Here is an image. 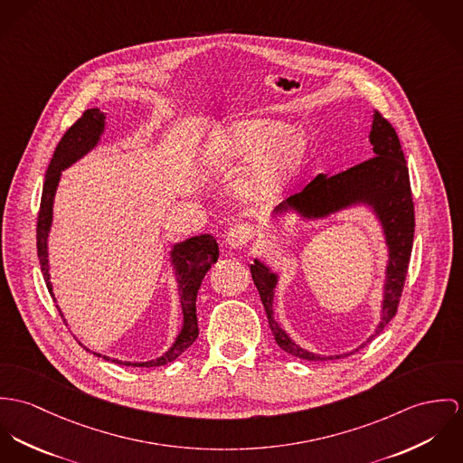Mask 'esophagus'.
Segmentation results:
<instances>
[{
    "label": "esophagus",
    "mask_w": 463,
    "mask_h": 463,
    "mask_svg": "<svg viewBox=\"0 0 463 463\" xmlns=\"http://www.w3.org/2000/svg\"><path fill=\"white\" fill-rule=\"evenodd\" d=\"M250 229L249 225H234L227 231L225 236V245L229 249H241L243 245H247L250 241Z\"/></svg>",
    "instance_id": "obj_1"
}]
</instances>
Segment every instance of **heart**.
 Wrapping results in <instances>:
<instances>
[{
  "label": "heart",
  "instance_id": "obj_1",
  "mask_svg": "<svg viewBox=\"0 0 463 463\" xmlns=\"http://www.w3.org/2000/svg\"><path fill=\"white\" fill-rule=\"evenodd\" d=\"M201 157L213 168L252 161L241 183V194L249 199H268L288 188L298 175L306 146L297 129L284 120L249 118L211 135Z\"/></svg>",
  "mask_w": 463,
  "mask_h": 463
}]
</instances>
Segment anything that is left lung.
<instances>
[{
	"label": "left lung",
	"mask_w": 463,
	"mask_h": 463,
	"mask_svg": "<svg viewBox=\"0 0 463 463\" xmlns=\"http://www.w3.org/2000/svg\"><path fill=\"white\" fill-rule=\"evenodd\" d=\"M369 142L373 146L369 159L334 175H316L300 194L275 207L271 216H297V220L302 223L321 222L350 209H367L374 216L387 247V264L382 289L380 321L376 323L373 334L355 350L346 354L319 355L308 352L275 319L273 300L279 273L259 257L254 259V264H249L271 334L277 345L293 357L306 360L348 357L373 341V337L383 330L398 310L409 269L415 225L409 168L394 128L378 111H373L371 115Z\"/></svg>",
	"instance_id": "obj_1"
}]
</instances>
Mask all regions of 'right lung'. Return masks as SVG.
Masks as SVG:
<instances>
[{"label": "right lung", "instance_id": "1", "mask_svg": "<svg viewBox=\"0 0 463 463\" xmlns=\"http://www.w3.org/2000/svg\"><path fill=\"white\" fill-rule=\"evenodd\" d=\"M104 131H106V113H103L99 108L87 109L83 113V117L78 118L76 124L67 129V133L56 146V151L52 155L48 172H46L41 213H39V222H37V252H39V260H41L46 286H48L50 295L54 302H56V298L52 293V275H50V249H48L52 225L54 195H56V190H58V184L61 179V172L67 170L69 166H72L81 157H85L90 151H94L99 146ZM168 256H170L172 271L175 277L181 314H183L181 330L175 335L172 346L157 359L146 360V362L111 359V357H106L98 352H92L96 357L111 360L115 364H122V365L156 367V365H165V364L177 359L181 354H184L195 343V339L199 337L195 300H197V293H199V288L203 284V279H204L207 269L211 268V264H214L218 260V243L211 234L192 236V238H186L184 241L174 243L170 247ZM58 310H60V316L63 317L61 308L58 307Z\"/></svg>", "mask_w": 463, "mask_h": 463}]
</instances>
